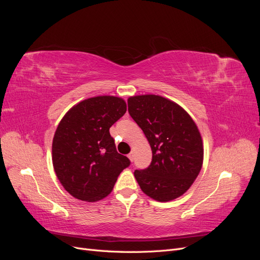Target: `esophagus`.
Masks as SVG:
<instances>
[{
	"label": "esophagus",
	"mask_w": 260,
	"mask_h": 260,
	"mask_svg": "<svg viewBox=\"0 0 260 260\" xmlns=\"http://www.w3.org/2000/svg\"><path fill=\"white\" fill-rule=\"evenodd\" d=\"M128 158L130 159V161H133V153H130V154L128 155Z\"/></svg>",
	"instance_id": "34e87169"
}]
</instances>
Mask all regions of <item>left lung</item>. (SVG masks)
I'll use <instances>...</instances> for the list:
<instances>
[{"label":"left lung","mask_w":260,"mask_h":260,"mask_svg":"<svg viewBox=\"0 0 260 260\" xmlns=\"http://www.w3.org/2000/svg\"><path fill=\"white\" fill-rule=\"evenodd\" d=\"M128 111L152 148V162L136 170L138 183L149 198L169 202L183 195L203 166L204 147L198 125L184 109L155 94L128 99Z\"/></svg>","instance_id":"8db88e82"}]
</instances>
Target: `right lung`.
Wrapping results in <instances>:
<instances>
[{
    "instance_id": "right-lung-1",
    "label": "right lung",
    "mask_w": 260,
    "mask_h": 260,
    "mask_svg": "<svg viewBox=\"0 0 260 260\" xmlns=\"http://www.w3.org/2000/svg\"><path fill=\"white\" fill-rule=\"evenodd\" d=\"M125 112L121 98L101 95L79 102L58 123L52 144L53 167L74 198L85 202L106 198L130 165L128 157L117 152L109 133Z\"/></svg>"
}]
</instances>
